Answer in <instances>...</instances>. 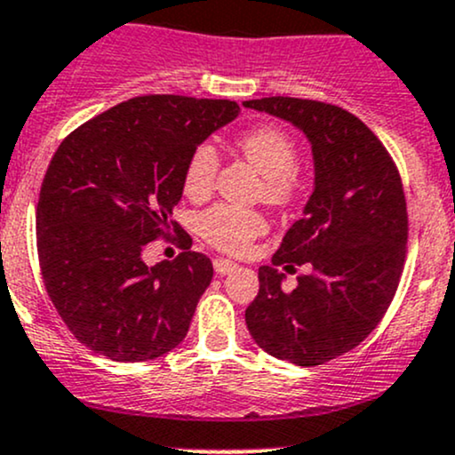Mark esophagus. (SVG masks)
Segmentation results:
<instances>
[{"mask_svg":"<svg viewBox=\"0 0 455 455\" xmlns=\"http://www.w3.org/2000/svg\"><path fill=\"white\" fill-rule=\"evenodd\" d=\"M213 269H216L218 276H227L233 269H237V263L228 261V259H213Z\"/></svg>","mask_w":455,"mask_h":455,"instance_id":"1","label":"esophagus"}]
</instances>
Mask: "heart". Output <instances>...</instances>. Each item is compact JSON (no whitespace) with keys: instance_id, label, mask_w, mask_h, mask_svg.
I'll return each mask as SVG.
<instances>
[{"instance_id":"obj_1","label":"heart","mask_w":455,"mask_h":455,"mask_svg":"<svg viewBox=\"0 0 455 455\" xmlns=\"http://www.w3.org/2000/svg\"><path fill=\"white\" fill-rule=\"evenodd\" d=\"M237 151L263 177L259 198L272 207L283 209L293 204L302 194V174L298 171L296 138L278 124H259L237 138ZM220 171L218 151L212 144H198L189 155L183 171V189L189 198H204L216 186ZM196 228L204 242L218 251L239 254L267 228L266 218L254 209H239L233 204H216L203 212Z\"/></svg>"}]
</instances>
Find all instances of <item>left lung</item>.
Returning <instances> with one entry per match:
<instances>
[{
    "label": "left lung",
    "mask_w": 455,
    "mask_h": 455,
    "mask_svg": "<svg viewBox=\"0 0 455 455\" xmlns=\"http://www.w3.org/2000/svg\"><path fill=\"white\" fill-rule=\"evenodd\" d=\"M243 108L300 127L315 157V189L304 216L272 257L290 271L307 262L312 272L283 292L282 275L259 267L248 331L281 361L323 365L361 346L395 296L408 242L402 177L376 133L347 109L293 97L252 99Z\"/></svg>",
    "instance_id": "obj_1"
}]
</instances>
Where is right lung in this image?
Masks as SVG:
<instances>
[{"label":"right lung","mask_w":455,"mask_h":455,"mask_svg":"<svg viewBox=\"0 0 455 455\" xmlns=\"http://www.w3.org/2000/svg\"><path fill=\"white\" fill-rule=\"evenodd\" d=\"M239 106L228 99L144 94L68 133L36 204L47 296L82 346L118 363L153 361L186 339L213 276L207 254L179 235L172 261L148 267V242L171 235L194 148Z\"/></svg>","instance_id":"1"}]
</instances>
